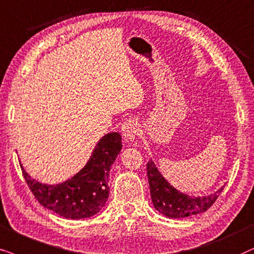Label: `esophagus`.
I'll list each match as a JSON object with an SVG mask.
<instances>
[{"label":"esophagus","mask_w":254,"mask_h":254,"mask_svg":"<svg viewBox=\"0 0 254 254\" xmlns=\"http://www.w3.org/2000/svg\"><path fill=\"white\" fill-rule=\"evenodd\" d=\"M139 130V124H138L137 120H133V118H129V120L125 121L123 127H122V133H123L124 139L131 141V143L137 140Z\"/></svg>","instance_id":"1"}]
</instances>
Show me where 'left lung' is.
Instances as JSON below:
<instances>
[{"mask_svg":"<svg viewBox=\"0 0 254 254\" xmlns=\"http://www.w3.org/2000/svg\"><path fill=\"white\" fill-rule=\"evenodd\" d=\"M147 179L152 203L155 210L168 218H185L204 212L214 204L224 186L205 196H191L173 187L155 166L154 161L147 162Z\"/></svg>","mask_w":254,"mask_h":254,"instance_id":"left-lung-1","label":"left lung"}]
</instances>
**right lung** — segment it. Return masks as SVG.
Here are the masks:
<instances>
[{"instance_id": "add662e5", "label": "right lung", "mask_w": 254, "mask_h": 254, "mask_svg": "<svg viewBox=\"0 0 254 254\" xmlns=\"http://www.w3.org/2000/svg\"><path fill=\"white\" fill-rule=\"evenodd\" d=\"M121 150L120 133L104 134L94 147L86 166L70 179L56 185L37 181L22 164L21 167L26 184L43 207L65 218H88L100 212L107 203L110 167Z\"/></svg>"}]
</instances>
